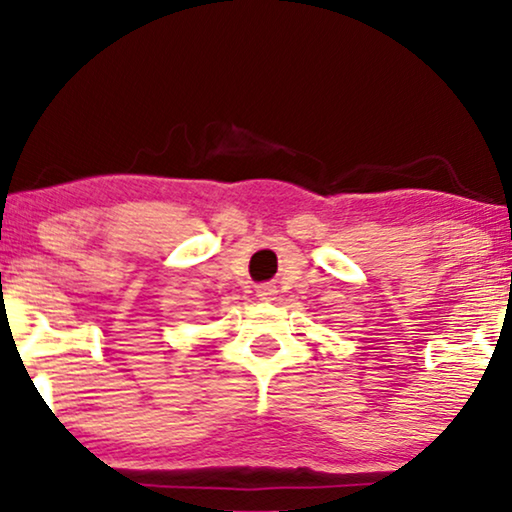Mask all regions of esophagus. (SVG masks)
Returning <instances> with one entry per match:
<instances>
[{
    "instance_id": "obj_1",
    "label": "esophagus",
    "mask_w": 512,
    "mask_h": 512,
    "mask_svg": "<svg viewBox=\"0 0 512 512\" xmlns=\"http://www.w3.org/2000/svg\"><path fill=\"white\" fill-rule=\"evenodd\" d=\"M275 286H270V284H261L256 289V296H258V300H265V303H268V300H272L275 298Z\"/></svg>"
}]
</instances>
